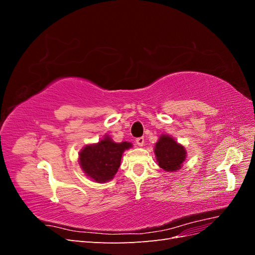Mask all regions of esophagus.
Listing matches in <instances>:
<instances>
[{
    "label": "esophagus",
    "instance_id": "34e87169",
    "mask_svg": "<svg viewBox=\"0 0 255 255\" xmlns=\"http://www.w3.org/2000/svg\"><path fill=\"white\" fill-rule=\"evenodd\" d=\"M136 143H137V145L142 146L143 143H144V138L143 137H138L136 139Z\"/></svg>",
    "mask_w": 255,
    "mask_h": 255
}]
</instances>
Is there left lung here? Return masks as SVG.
Segmentation results:
<instances>
[{
  "instance_id": "8db88e82",
  "label": "left lung",
  "mask_w": 255,
  "mask_h": 255,
  "mask_svg": "<svg viewBox=\"0 0 255 255\" xmlns=\"http://www.w3.org/2000/svg\"><path fill=\"white\" fill-rule=\"evenodd\" d=\"M158 166L165 171H176L181 169L185 158L186 150L177 143L171 136L161 135L154 148Z\"/></svg>"
}]
</instances>
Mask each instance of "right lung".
<instances>
[{"label":"right lung","instance_id":"right-lung-1","mask_svg":"<svg viewBox=\"0 0 255 255\" xmlns=\"http://www.w3.org/2000/svg\"><path fill=\"white\" fill-rule=\"evenodd\" d=\"M130 146V142H115L109 135H105L98 143L88 144L81 150L80 166L84 173L94 181L109 182L118 171L122 153Z\"/></svg>","mask_w":255,"mask_h":255}]
</instances>
